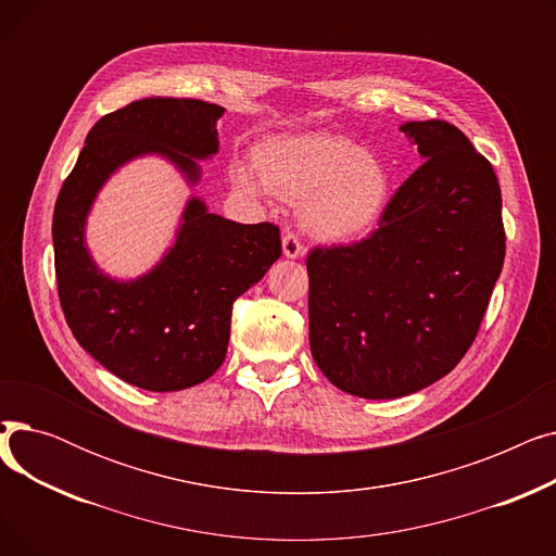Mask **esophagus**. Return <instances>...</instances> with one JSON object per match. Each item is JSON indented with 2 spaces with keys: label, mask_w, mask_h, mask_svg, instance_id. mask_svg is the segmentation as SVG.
Segmentation results:
<instances>
[{
  "label": "esophagus",
  "mask_w": 556,
  "mask_h": 556,
  "mask_svg": "<svg viewBox=\"0 0 556 556\" xmlns=\"http://www.w3.org/2000/svg\"><path fill=\"white\" fill-rule=\"evenodd\" d=\"M281 248H283V256L286 258H300V256H304V245L300 243V239L295 237L293 231H286L283 233V239H281Z\"/></svg>",
  "instance_id": "obj_1"
}]
</instances>
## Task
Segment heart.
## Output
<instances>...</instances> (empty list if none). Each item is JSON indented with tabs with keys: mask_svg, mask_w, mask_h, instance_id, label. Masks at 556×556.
Instances as JSON below:
<instances>
[{
	"mask_svg": "<svg viewBox=\"0 0 556 556\" xmlns=\"http://www.w3.org/2000/svg\"><path fill=\"white\" fill-rule=\"evenodd\" d=\"M254 163L233 162L229 178L248 198L298 202V220L323 243L361 239L381 220L390 193L388 162L344 135H279L258 143Z\"/></svg>",
	"mask_w": 556,
	"mask_h": 556,
	"instance_id": "b5f03b06",
	"label": "heart"
}]
</instances>
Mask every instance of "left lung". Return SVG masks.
Here are the masks:
<instances>
[{"label":"left lung","mask_w":556,"mask_h":556,"mask_svg":"<svg viewBox=\"0 0 556 556\" xmlns=\"http://www.w3.org/2000/svg\"><path fill=\"white\" fill-rule=\"evenodd\" d=\"M424 164L361 243L308 258V340L346 394L399 399L469 352L505 261L493 166L446 122H405Z\"/></svg>","instance_id":"8db88e82"}]
</instances>
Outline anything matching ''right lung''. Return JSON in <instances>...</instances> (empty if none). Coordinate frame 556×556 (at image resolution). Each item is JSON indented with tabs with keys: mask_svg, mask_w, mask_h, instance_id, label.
<instances>
[{
	"mask_svg": "<svg viewBox=\"0 0 556 556\" xmlns=\"http://www.w3.org/2000/svg\"><path fill=\"white\" fill-rule=\"evenodd\" d=\"M223 114L216 103L157 97L101 116L55 200V279L67 325L97 363L149 392L193 388L223 365L231 306L281 256L279 227L227 220L191 195L155 266L116 279L87 250V216L103 185L137 157H164L195 187L198 162L218 153Z\"/></svg>",
	"mask_w": 556,
	"mask_h": 556,
	"instance_id": "1",
	"label": "right lung"
}]
</instances>
